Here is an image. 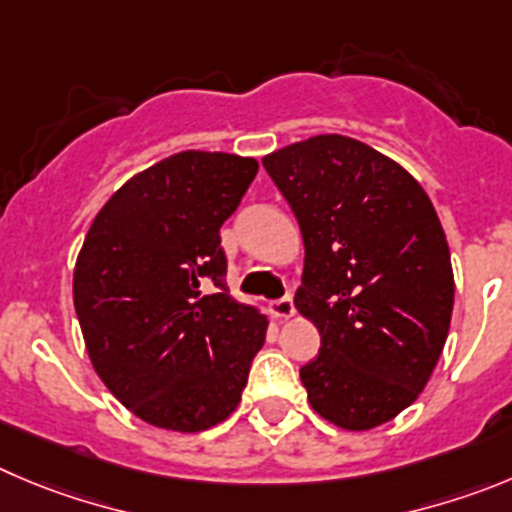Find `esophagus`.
<instances>
[{
  "mask_svg": "<svg viewBox=\"0 0 512 512\" xmlns=\"http://www.w3.org/2000/svg\"><path fill=\"white\" fill-rule=\"evenodd\" d=\"M270 315L272 318H278V321H288V318H293L295 315V305H293V298H280V300H272L270 303Z\"/></svg>",
  "mask_w": 512,
  "mask_h": 512,
  "instance_id": "34e87169",
  "label": "esophagus"
}]
</instances>
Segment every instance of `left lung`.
<instances>
[{
  "label": "left lung",
  "instance_id": "8db88e82",
  "mask_svg": "<svg viewBox=\"0 0 512 512\" xmlns=\"http://www.w3.org/2000/svg\"><path fill=\"white\" fill-rule=\"evenodd\" d=\"M305 245L295 308L321 333L300 369L310 407L348 432L389 422L427 386L455 305L427 191L356 138L323 133L262 159Z\"/></svg>",
  "mask_w": 512,
  "mask_h": 512
}]
</instances>
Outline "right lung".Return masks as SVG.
I'll return each instance as SVG.
<instances>
[{
    "instance_id": "add662e5",
    "label": "right lung",
    "mask_w": 512,
    "mask_h": 512,
    "mask_svg": "<svg viewBox=\"0 0 512 512\" xmlns=\"http://www.w3.org/2000/svg\"><path fill=\"white\" fill-rule=\"evenodd\" d=\"M255 174L250 156L181 151L131 176L85 234L73 303L90 364L154 427L224 422L265 343V315L229 295L219 240Z\"/></svg>"
}]
</instances>
